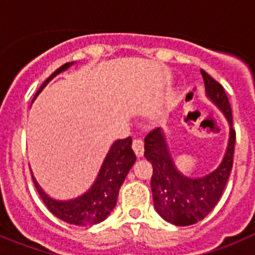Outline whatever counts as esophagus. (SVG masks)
Here are the masks:
<instances>
[{
    "instance_id": "1",
    "label": "esophagus",
    "mask_w": 255,
    "mask_h": 255,
    "mask_svg": "<svg viewBox=\"0 0 255 255\" xmlns=\"http://www.w3.org/2000/svg\"><path fill=\"white\" fill-rule=\"evenodd\" d=\"M132 150H134V153L136 154V157H141L144 153L143 140H140V139H134V140H132Z\"/></svg>"
}]
</instances>
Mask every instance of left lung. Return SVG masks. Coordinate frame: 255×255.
Segmentation results:
<instances>
[{
	"label": "left lung",
	"instance_id": "obj_1",
	"mask_svg": "<svg viewBox=\"0 0 255 255\" xmlns=\"http://www.w3.org/2000/svg\"><path fill=\"white\" fill-rule=\"evenodd\" d=\"M200 73L207 98L225 115L230 126L229 143L218 167L206 176H185L173 163L163 130L157 128L144 139V157L153 166L150 188L154 208L163 220L176 226H189L203 220L218 203L233 170L236 135L229 98L220 83L204 70Z\"/></svg>",
	"mask_w": 255,
	"mask_h": 255
}]
</instances>
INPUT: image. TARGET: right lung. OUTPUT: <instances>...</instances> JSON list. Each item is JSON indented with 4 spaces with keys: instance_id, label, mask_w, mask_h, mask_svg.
Segmentation results:
<instances>
[{
    "instance_id": "right-lung-1",
    "label": "right lung",
    "mask_w": 255,
    "mask_h": 255,
    "mask_svg": "<svg viewBox=\"0 0 255 255\" xmlns=\"http://www.w3.org/2000/svg\"><path fill=\"white\" fill-rule=\"evenodd\" d=\"M73 65L74 62H67L58 67L55 73L40 85L35 93L34 100L52 79ZM131 143L132 140L130 136L115 141L103 159V163L93 185L88 189L84 194L79 195L74 199H53L44 193L43 189L40 188L35 180L34 175H31L35 188L47 208L60 220L65 221L67 224L76 225V226H92V225L100 224L105 221L114 211L117 197H119V190L136 159L131 149Z\"/></svg>"
}]
</instances>
